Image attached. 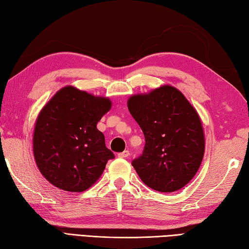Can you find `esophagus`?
<instances>
[{
  "mask_svg": "<svg viewBox=\"0 0 249 249\" xmlns=\"http://www.w3.org/2000/svg\"><path fill=\"white\" fill-rule=\"evenodd\" d=\"M129 156H130V151L129 150H124V151H123V153H119L118 154L119 158H128Z\"/></svg>",
  "mask_w": 249,
  "mask_h": 249,
  "instance_id": "1",
  "label": "esophagus"
}]
</instances>
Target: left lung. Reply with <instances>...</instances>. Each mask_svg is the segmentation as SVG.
<instances>
[{"mask_svg": "<svg viewBox=\"0 0 249 249\" xmlns=\"http://www.w3.org/2000/svg\"><path fill=\"white\" fill-rule=\"evenodd\" d=\"M128 108L145 136L143 154L132 161L140 178L160 192L181 189L204 156V131L196 110L169 85L132 95Z\"/></svg>", "mask_w": 249, "mask_h": 249, "instance_id": "8db88e82", "label": "left lung"}]
</instances>
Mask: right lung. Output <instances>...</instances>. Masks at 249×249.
Masks as SVG:
<instances>
[{
	"label": "right lung",
	"instance_id": "right-lung-1",
	"mask_svg": "<svg viewBox=\"0 0 249 249\" xmlns=\"http://www.w3.org/2000/svg\"><path fill=\"white\" fill-rule=\"evenodd\" d=\"M110 107L108 98L67 86L39 111L33 153L39 172L50 184L82 192L100 178L107 161L115 158L96 128Z\"/></svg>",
	"mask_w": 249,
	"mask_h": 249
}]
</instances>
